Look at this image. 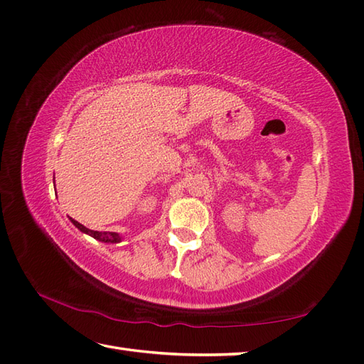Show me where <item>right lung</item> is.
Wrapping results in <instances>:
<instances>
[{
  "label": "right lung",
  "mask_w": 364,
  "mask_h": 364,
  "mask_svg": "<svg viewBox=\"0 0 364 364\" xmlns=\"http://www.w3.org/2000/svg\"><path fill=\"white\" fill-rule=\"evenodd\" d=\"M70 220H72V223L73 225L78 228V230H81L82 233H86V235H89V236H92L94 239H97V241H102V242H107V244H115V242H120L122 241V237L117 235V233H112V231H94V230H89V228H86L84 225H81L80 222H76L75 219H72L70 218Z\"/></svg>",
  "instance_id": "obj_1"
}]
</instances>
